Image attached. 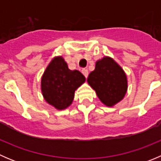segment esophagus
Returning <instances> with one entry per match:
<instances>
[{"instance_id": "1", "label": "esophagus", "mask_w": 161, "mask_h": 161, "mask_svg": "<svg viewBox=\"0 0 161 161\" xmlns=\"http://www.w3.org/2000/svg\"><path fill=\"white\" fill-rule=\"evenodd\" d=\"M82 74L84 75V76H85L86 78H87V77H88L89 71H88V70H87V69H82Z\"/></svg>"}]
</instances>
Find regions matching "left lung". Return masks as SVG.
Instances as JSON below:
<instances>
[{
    "mask_svg": "<svg viewBox=\"0 0 161 161\" xmlns=\"http://www.w3.org/2000/svg\"><path fill=\"white\" fill-rule=\"evenodd\" d=\"M100 101L112 108L123 100L128 90V79L122 68L109 56L96 61L95 69L87 79Z\"/></svg>",
    "mask_w": 161,
    "mask_h": 161,
    "instance_id": "8db88e82",
    "label": "left lung"
}]
</instances>
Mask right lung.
I'll list each match as a JSON object with an SVG mask.
<instances>
[{
  "label": "right lung",
  "mask_w": 161,
  "mask_h": 161,
  "mask_svg": "<svg viewBox=\"0 0 161 161\" xmlns=\"http://www.w3.org/2000/svg\"><path fill=\"white\" fill-rule=\"evenodd\" d=\"M85 82V76L80 71L70 70L62 56H56L41 77L42 95L55 109L64 110L72 103L75 92Z\"/></svg>",
  "instance_id": "add662e5"
}]
</instances>
